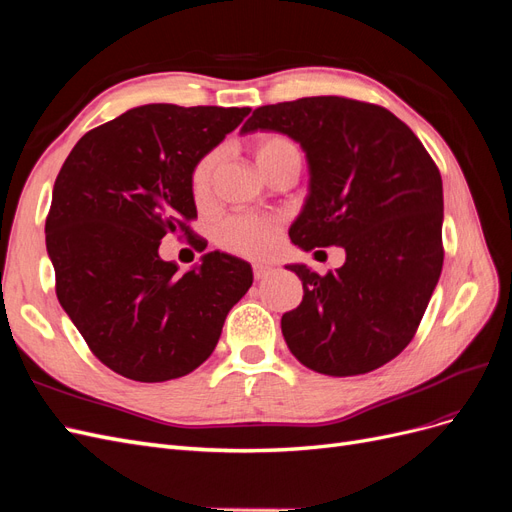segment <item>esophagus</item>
<instances>
[{
  "label": "esophagus",
  "mask_w": 512,
  "mask_h": 512,
  "mask_svg": "<svg viewBox=\"0 0 512 512\" xmlns=\"http://www.w3.org/2000/svg\"><path fill=\"white\" fill-rule=\"evenodd\" d=\"M273 267L271 265H262V262H256L254 265V277L256 280H267L269 275H273Z\"/></svg>",
  "instance_id": "obj_1"
}]
</instances>
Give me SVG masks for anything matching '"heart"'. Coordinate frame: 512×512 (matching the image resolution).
<instances>
[{
    "mask_svg": "<svg viewBox=\"0 0 512 512\" xmlns=\"http://www.w3.org/2000/svg\"><path fill=\"white\" fill-rule=\"evenodd\" d=\"M254 156L258 166L262 168L277 160L299 156V149L284 134H262L254 145ZM215 164H218V156H215V153H209V156H205L194 166L192 192L196 198L207 194ZM277 232H280V220H275L265 213L241 211V213L230 215V218L222 222L220 243L232 254L247 256V258H262L275 247Z\"/></svg>",
    "mask_w": 512,
    "mask_h": 512,
    "instance_id": "1",
    "label": "heart"
}]
</instances>
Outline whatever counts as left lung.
Masks as SVG:
<instances>
[{
    "mask_svg": "<svg viewBox=\"0 0 512 512\" xmlns=\"http://www.w3.org/2000/svg\"><path fill=\"white\" fill-rule=\"evenodd\" d=\"M297 141L309 196L290 226L301 250L344 247L327 275L288 265L303 301L282 316L297 359L327 376H359L393 361L423 320L442 262V177L416 134L391 111L339 96L260 106L241 132Z\"/></svg>",
    "mask_w": 512,
    "mask_h": 512,
    "instance_id": "8db88e82",
    "label": "left lung"
}]
</instances>
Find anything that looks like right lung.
I'll list each match as a JSON object with an SVG mask.
<instances>
[{
    "instance_id": "right-lung-1",
    "label": "right lung",
    "mask_w": 512,
    "mask_h": 512,
    "mask_svg": "<svg viewBox=\"0 0 512 512\" xmlns=\"http://www.w3.org/2000/svg\"><path fill=\"white\" fill-rule=\"evenodd\" d=\"M250 108L147 104L89 130L55 179L46 250L61 307L115 374L166 382L203 365L252 267L209 252L188 273L160 258L192 239V170Z\"/></svg>"
}]
</instances>
